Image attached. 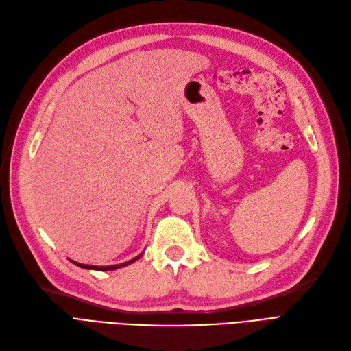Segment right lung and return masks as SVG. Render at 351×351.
<instances>
[{"label":"right lung","instance_id":"obj_1","mask_svg":"<svg viewBox=\"0 0 351 351\" xmlns=\"http://www.w3.org/2000/svg\"><path fill=\"white\" fill-rule=\"evenodd\" d=\"M142 256V253L139 254V256H136L134 259H132V261H127V262H124V263H119V265H110V267H95V265H84V263H79V262H74V261H71L74 265H77V267H80V268H84V269H95V271H114V269H119V268H123V267H125V265H130V263H133L134 261H137Z\"/></svg>","mask_w":351,"mask_h":351}]
</instances>
